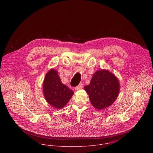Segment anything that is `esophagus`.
<instances>
[{
    "label": "esophagus",
    "mask_w": 153,
    "mask_h": 153,
    "mask_svg": "<svg viewBox=\"0 0 153 153\" xmlns=\"http://www.w3.org/2000/svg\"><path fill=\"white\" fill-rule=\"evenodd\" d=\"M83 87V84H82V83H81V84H79L77 87H76L75 88V90H78V89H81Z\"/></svg>",
    "instance_id": "1"
}]
</instances>
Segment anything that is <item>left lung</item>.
<instances>
[{"label":"left lung","mask_w":153,"mask_h":153,"mask_svg":"<svg viewBox=\"0 0 153 153\" xmlns=\"http://www.w3.org/2000/svg\"><path fill=\"white\" fill-rule=\"evenodd\" d=\"M117 78L108 70L95 72L90 84L84 87L92 106L98 110L108 107L117 99L120 92Z\"/></svg>","instance_id":"1"}]
</instances>
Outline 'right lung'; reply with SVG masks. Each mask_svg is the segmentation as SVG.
Returning <instances> with one entry per match:
<instances>
[{
	"label": "right lung",
	"instance_id": "obj_1",
	"mask_svg": "<svg viewBox=\"0 0 153 153\" xmlns=\"http://www.w3.org/2000/svg\"><path fill=\"white\" fill-rule=\"evenodd\" d=\"M43 92L46 101L56 109L64 107L74 94L72 90L63 84L58 71L51 69L46 74Z\"/></svg>",
	"mask_w": 153,
	"mask_h": 153
}]
</instances>
